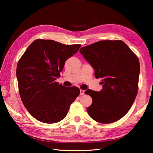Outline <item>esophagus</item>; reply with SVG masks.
Returning <instances> with one entry per match:
<instances>
[{
    "mask_svg": "<svg viewBox=\"0 0 153 153\" xmlns=\"http://www.w3.org/2000/svg\"><path fill=\"white\" fill-rule=\"evenodd\" d=\"M79 94H80V95H83V94H84V90H81L80 89V90H79Z\"/></svg>",
    "mask_w": 153,
    "mask_h": 153,
    "instance_id": "34e87169",
    "label": "esophagus"
}]
</instances>
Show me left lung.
I'll return each instance as SVG.
<instances>
[{"label": "left lung", "instance_id": "left-lung-1", "mask_svg": "<svg viewBox=\"0 0 153 153\" xmlns=\"http://www.w3.org/2000/svg\"><path fill=\"white\" fill-rule=\"evenodd\" d=\"M79 52L94 69L95 77L102 79L100 92L85 91L92 98L88 113L97 122H115L130 109L138 93V57L121 40H101Z\"/></svg>", "mask_w": 153, "mask_h": 153}]
</instances>
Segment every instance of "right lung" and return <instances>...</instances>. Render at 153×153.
<instances>
[{
	"label": "right lung",
	"mask_w": 153,
	"mask_h": 153,
	"mask_svg": "<svg viewBox=\"0 0 153 153\" xmlns=\"http://www.w3.org/2000/svg\"><path fill=\"white\" fill-rule=\"evenodd\" d=\"M80 46L38 39L19 59L16 76L21 99L37 120L54 123L63 120L78 97V88L65 87L55 80L60 77L65 61L77 53Z\"/></svg>",
	"instance_id": "obj_1"
}]
</instances>
